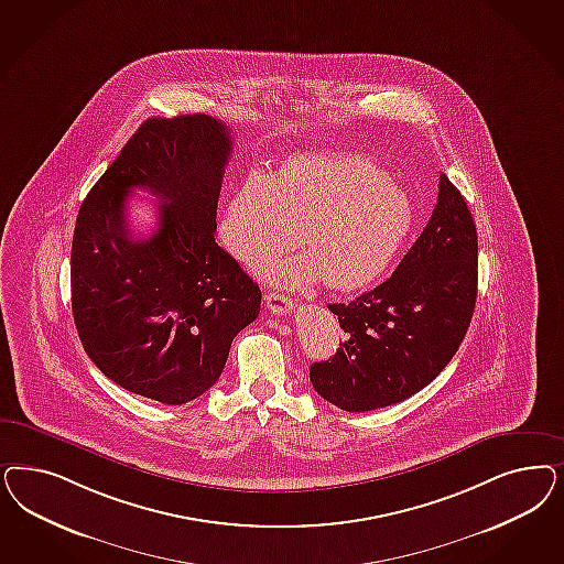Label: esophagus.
I'll use <instances>...</instances> for the list:
<instances>
[{
  "label": "esophagus",
  "mask_w": 564,
  "mask_h": 564,
  "mask_svg": "<svg viewBox=\"0 0 564 564\" xmlns=\"http://www.w3.org/2000/svg\"><path fill=\"white\" fill-rule=\"evenodd\" d=\"M265 303H268V307L275 315H289V313H292V305H294L291 296L278 294V292H268L265 294Z\"/></svg>",
  "instance_id": "34e87169"
}]
</instances>
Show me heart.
I'll return each instance as SVG.
<instances>
[{"instance_id": "b5f03b06", "label": "heart", "mask_w": 564, "mask_h": 564, "mask_svg": "<svg viewBox=\"0 0 564 564\" xmlns=\"http://www.w3.org/2000/svg\"><path fill=\"white\" fill-rule=\"evenodd\" d=\"M411 195L376 160L361 153L319 151L289 158L268 176H249L219 221L224 247L251 270L273 261L268 280L301 289L324 278L332 291L376 282L415 226Z\"/></svg>"}]
</instances>
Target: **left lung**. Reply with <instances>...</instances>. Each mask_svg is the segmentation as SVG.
Listing matches in <instances>:
<instances>
[{"mask_svg":"<svg viewBox=\"0 0 564 564\" xmlns=\"http://www.w3.org/2000/svg\"><path fill=\"white\" fill-rule=\"evenodd\" d=\"M421 237L394 273L350 303L327 310L346 332L336 355L311 365L315 392L343 411L397 404L434 382L471 324L477 299V230L446 174Z\"/></svg>","mask_w":564,"mask_h":564,"instance_id":"8db88e82","label":"left lung"}]
</instances>
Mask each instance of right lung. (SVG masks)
Segmentation results:
<instances>
[{"mask_svg": "<svg viewBox=\"0 0 564 564\" xmlns=\"http://www.w3.org/2000/svg\"><path fill=\"white\" fill-rule=\"evenodd\" d=\"M230 151V130L212 116L149 118L78 209L76 332L104 376L139 397L184 404L207 392L259 315V286L214 238ZM132 187L163 200L149 239L127 228Z\"/></svg>", "mask_w": 564, "mask_h": 564, "instance_id": "1", "label": "right lung"}]
</instances>
